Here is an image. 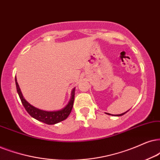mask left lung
Masks as SVG:
<instances>
[{"label": "left lung", "mask_w": 160, "mask_h": 160, "mask_svg": "<svg viewBox=\"0 0 160 160\" xmlns=\"http://www.w3.org/2000/svg\"><path fill=\"white\" fill-rule=\"evenodd\" d=\"M127 112H128V111H127ZM126 112H124V113H122V114H116V116H118V117H120V116H122V115H123V114H125V113H126ZM110 115H113V114H110Z\"/></svg>", "instance_id": "1"}]
</instances>
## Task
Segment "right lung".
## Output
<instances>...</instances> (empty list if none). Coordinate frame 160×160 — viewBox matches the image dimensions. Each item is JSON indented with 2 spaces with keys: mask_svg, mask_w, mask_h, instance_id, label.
Returning a JSON list of instances; mask_svg holds the SVG:
<instances>
[{
  "mask_svg": "<svg viewBox=\"0 0 160 160\" xmlns=\"http://www.w3.org/2000/svg\"><path fill=\"white\" fill-rule=\"evenodd\" d=\"M15 83L16 88H17L18 94L19 95L20 99H21L22 104L24 106V108L26 110V112L29 113V115L33 118L36 119L38 121L46 123L48 125H54L56 123H58L61 121L66 120L70 114L72 112V108H73L74 100V92H75V88H73L72 92V97H71V100L63 108L60 109L59 111H54V112H46V111L40 110L39 108H35L31 104L26 101L23 98V94H22L21 91L20 89V87L18 86L17 82V79L15 78Z\"/></svg>",
  "mask_w": 160,
  "mask_h": 160,
  "instance_id": "obj_1",
  "label": "right lung"
}]
</instances>
